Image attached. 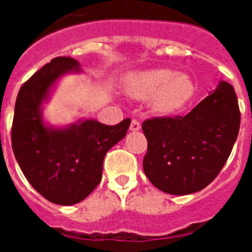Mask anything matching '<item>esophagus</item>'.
Segmentation results:
<instances>
[{"mask_svg": "<svg viewBox=\"0 0 252 252\" xmlns=\"http://www.w3.org/2000/svg\"><path fill=\"white\" fill-rule=\"evenodd\" d=\"M140 128H141V125H140V122L137 121V120H132V121H131V125H130V130L135 132V131H139Z\"/></svg>", "mask_w": 252, "mask_h": 252, "instance_id": "esophagus-1", "label": "esophagus"}]
</instances>
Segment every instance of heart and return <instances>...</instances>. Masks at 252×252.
<instances>
[{"label": "heart", "mask_w": 252, "mask_h": 252, "mask_svg": "<svg viewBox=\"0 0 252 252\" xmlns=\"http://www.w3.org/2000/svg\"><path fill=\"white\" fill-rule=\"evenodd\" d=\"M127 91L133 98H150V108L158 115H170L182 110L194 92L190 78L170 69H149L130 78Z\"/></svg>", "instance_id": "heart-1"}]
</instances>
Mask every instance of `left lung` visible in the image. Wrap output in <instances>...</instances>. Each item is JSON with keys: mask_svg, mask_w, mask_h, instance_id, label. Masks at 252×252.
I'll list each match as a JSON object with an SVG mask.
<instances>
[{"mask_svg": "<svg viewBox=\"0 0 252 252\" xmlns=\"http://www.w3.org/2000/svg\"><path fill=\"white\" fill-rule=\"evenodd\" d=\"M240 130L235 90L221 81L188 115L146 120L142 166L161 192L187 195L206 188L221 171Z\"/></svg>", "mask_w": 252, "mask_h": 252, "instance_id": "1", "label": "left lung"}]
</instances>
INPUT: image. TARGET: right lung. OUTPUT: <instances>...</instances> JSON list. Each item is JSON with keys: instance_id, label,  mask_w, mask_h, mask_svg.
<instances>
[{"instance_id": "right-lung-1", "label": "right lung", "mask_w": 252, "mask_h": 252, "mask_svg": "<svg viewBox=\"0 0 252 252\" xmlns=\"http://www.w3.org/2000/svg\"><path fill=\"white\" fill-rule=\"evenodd\" d=\"M83 73L73 58L45 64L20 88L12 122V150L22 173L49 202L72 206L86 199L102 179L104 155L121 141L131 120L108 126L78 119L55 126L44 119V104L66 74Z\"/></svg>"}]
</instances>
